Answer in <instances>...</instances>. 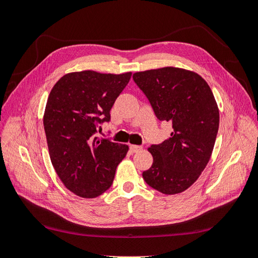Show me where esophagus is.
<instances>
[{
  "label": "esophagus",
  "mask_w": 258,
  "mask_h": 258,
  "mask_svg": "<svg viewBox=\"0 0 258 258\" xmlns=\"http://www.w3.org/2000/svg\"><path fill=\"white\" fill-rule=\"evenodd\" d=\"M142 150V146L139 145H130V151L132 153H138Z\"/></svg>",
  "instance_id": "obj_1"
}]
</instances>
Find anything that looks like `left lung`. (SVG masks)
Listing matches in <instances>:
<instances>
[{
  "label": "left lung",
  "instance_id": "8db88e82",
  "mask_svg": "<svg viewBox=\"0 0 258 258\" xmlns=\"http://www.w3.org/2000/svg\"><path fill=\"white\" fill-rule=\"evenodd\" d=\"M133 80L160 120L172 122L171 138L149 149L147 185L163 194L187 189L204 171L215 144L220 112L211 87L199 74L176 68L138 72Z\"/></svg>",
  "mask_w": 258,
  "mask_h": 258
}]
</instances>
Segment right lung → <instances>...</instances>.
Masks as SVG:
<instances>
[{"mask_svg":"<svg viewBox=\"0 0 258 258\" xmlns=\"http://www.w3.org/2000/svg\"><path fill=\"white\" fill-rule=\"evenodd\" d=\"M131 76L70 73L48 95L43 123L53 167L67 188L81 197L94 199L111 187L128 151L127 145L96 134L111 120L109 111Z\"/></svg>","mask_w":258,"mask_h":258,"instance_id":"obj_1","label":"right lung"}]
</instances>
